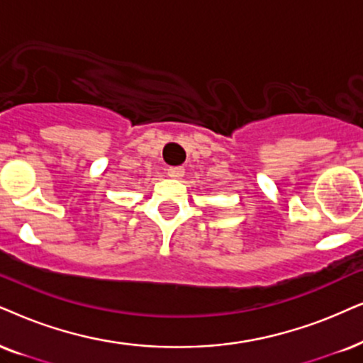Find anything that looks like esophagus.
<instances>
[{
	"instance_id": "1",
	"label": "esophagus",
	"mask_w": 363,
	"mask_h": 363,
	"mask_svg": "<svg viewBox=\"0 0 363 363\" xmlns=\"http://www.w3.org/2000/svg\"><path fill=\"white\" fill-rule=\"evenodd\" d=\"M167 174H169V177H171V179H182V176H184V169H182V167H169Z\"/></svg>"
}]
</instances>
